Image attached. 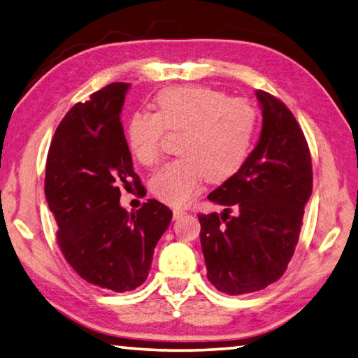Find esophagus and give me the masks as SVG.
<instances>
[{"instance_id": "obj_1", "label": "esophagus", "mask_w": 358, "mask_h": 358, "mask_svg": "<svg viewBox=\"0 0 358 358\" xmlns=\"http://www.w3.org/2000/svg\"><path fill=\"white\" fill-rule=\"evenodd\" d=\"M184 215H187V211H184V210H174L173 211V217H174V220H179V217H182V216H184Z\"/></svg>"}]
</instances>
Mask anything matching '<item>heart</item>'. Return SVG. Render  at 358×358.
Returning a JSON list of instances; mask_svg holds the SVG:
<instances>
[{
	"instance_id": "obj_1",
	"label": "heart",
	"mask_w": 358,
	"mask_h": 358,
	"mask_svg": "<svg viewBox=\"0 0 358 358\" xmlns=\"http://www.w3.org/2000/svg\"><path fill=\"white\" fill-rule=\"evenodd\" d=\"M156 114L134 113L128 119L127 143L138 164L159 162L165 131L182 133L180 157L150 180L159 201L182 207L199 193L203 182H224L241 170L249 156L257 109L245 99H231L208 86H174L156 97Z\"/></svg>"
}]
</instances>
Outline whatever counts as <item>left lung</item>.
Returning a JSON list of instances; mask_svg holds the SVG:
<instances>
[{
  "label": "left lung",
  "mask_w": 358,
  "mask_h": 358,
  "mask_svg": "<svg viewBox=\"0 0 358 358\" xmlns=\"http://www.w3.org/2000/svg\"><path fill=\"white\" fill-rule=\"evenodd\" d=\"M257 99L262 109L257 147L235 176L208 194L225 210L198 215L207 278L227 295L250 294L281 278L312 194L310 151L294 114L266 91L258 90Z\"/></svg>",
  "instance_id": "obj_1"
}]
</instances>
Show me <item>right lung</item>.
I'll return each mask as SVG.
<instances>
[{"mask_svg":"<svg viewBox=\"0 0 358 358\" xmlns=\"http://www.w3.org/2000/svg\"><path fill=\"white\" fill-rule=\"evenodd\" d=\"M129 86L111 83L69 109L50 142L45 178L63 257L85 281L113 292L145 282L173 216L156 199L131 213L120 207L122 187L141 188L120 122Z\"/></svg>","mask_w":358,"mask_h":358,"instance_id":"1","label":"right lung"}]
</instances>
